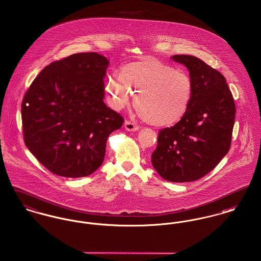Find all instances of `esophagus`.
Returning <instances> with one entry per match:
<instances>
[{"instance_id": "obj_1", "label": "esophagus", "mask_w": 261, "mask_h": 261, "mask_svg": "<svg viewBox=\"0 0 261 261\" xmlns=\"http://www.w3.org/2000/svg\"><path fill=\"white\" fill-rule=\"evenodd\" d=\"M124 127L127 131H130V132H134V131H137L139 129L138 126L134 123L130 122V121H125L124 123Z\"/></svg>"}]
</instances>
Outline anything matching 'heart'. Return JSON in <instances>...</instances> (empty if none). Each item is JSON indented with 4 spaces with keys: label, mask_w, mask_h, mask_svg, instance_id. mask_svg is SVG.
Listing matches in <instances>:
<instances>
[{
    "label": "heart",
    "mask_w": 261,
    "mask_h": 261,
    "mask_svg": "<svg viewBox=\"0 0 261 261\" xmlns=\"http://www.w3.org/2000/svg\"><path fill=\"white\" fill-rule=\"evenodd\" d=\"M106 92L115 109L125 108L136 93L138 114L150 124L169 127L179 122L193 96L191 77L153 57L124 64L118 77L108 76Z\"/></svg>",
    "instance_id": "heart-1"
}]
</instances>
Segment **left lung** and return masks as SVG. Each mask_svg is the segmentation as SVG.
<instances>
[{"mask_svg":"<svg viewBox=\"0 0 261 261\" xmlns=\"http://www.w3.org/2000/svg\"><path fill=\"white\" fill-rule=\"evenodd\" d=\"M193 83V96L184 118L160 131L152 165L171 182H190L209 173L228 153L236 107L225 77L199 58L173 55Z\"/></svg>","mask_w":261,"mask_h":261,"instance_id":"left-lung-1","label":"left lung"}]
</instances>
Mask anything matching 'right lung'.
I'll use <instances>...</instances> for the list:
<instances>
[{
  "instance_id": "1",
  "label": "right lung",
  "mask_w": 261,
  "mask_h": 261,
  "mask_svg": "<svg viewBox=\"0 0 261 261\" xmlns=\"http://www.w3.org/2000/svg\"><path fill=\"white\" fill-rule=\"evenodd\" d=\"M108 66L98 53L73 54L46 66L25 93L24 143L52 173L84 177L102 165L108 136L124 121L103 101Z\"/></svg>"
}]
</instances>
